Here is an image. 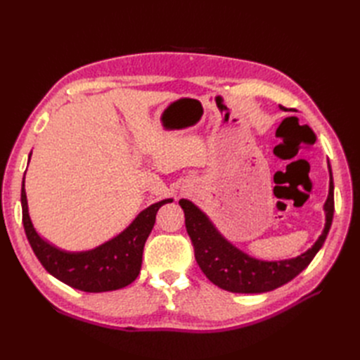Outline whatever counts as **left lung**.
<instances>
[{
	"label": "left lung",
	"instance_id": "obj_1",
	"mask_svg": "<svg viewBox=\"0 0 360 360\" xmlns=\"http://www.w3.org/2000/svg\"><path fill=\"white\" fill-rule=\"evenodd\" d=\"M329 172V195L324 202V230L311 249L291 259L261 261L249 257L228 242L197 205L189 200H180L179 204L184 212V222H186V231L193 245L195 259L204 275L222 290L245 294L271 291L296 278L303 269L309 266L330 230L335 212L330 165Z\"/></svg>",
	"mask_w": 360,
	"mask_h": 360
}]
</instances>
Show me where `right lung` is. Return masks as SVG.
Returning <instances> with one entry per match:
<instances>
[{
	"label": "right lung",
	"mask_w": 360,
	"mask_h": 360,
	"mask_svg": "<svg viewBox=\"0 0 360 360\" xmlns=\"http://www.w3.org/2000/svg\"><path fill=\"white\" fill-rule=\"evenodd\" d=\"M24 181L20 191L22 222L36 257L53 278L72 288L86 292L112 291L132 284L139 275L144 245L153 230L156 213L163 204L172 201L162 200L151 204L135 217V221L123 233L111 238L110 242L84 252H68L48 243L34 230L28 214Z\"/></svg>",
	"instance_id": "1"
}]
</instances>
